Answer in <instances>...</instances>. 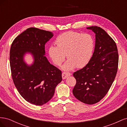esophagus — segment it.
Returning <instances> with one entry per match:
<instances>
[{
  "instance_id": "1",
  "label": "esophagus",
  "mask_w": 127,
  "mask_h": 127,
  "mask_svg": "<svg viewBox=\"0 0 127 127\" xmlns=\"http://www.w3.org/2000/svg\"><path fill=\"white\" fill-rule=\"evenodd\" d=\"M71 74L69 72H64L62 74V77L63 79H65L67 78L68 76H70Z\"/></svg>"
}]
</instances>
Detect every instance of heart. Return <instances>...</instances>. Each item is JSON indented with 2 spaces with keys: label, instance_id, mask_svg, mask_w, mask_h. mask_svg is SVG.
I'll return each mask as SVG.
<instances>
[{
  "label": "heart",
  "instance_id": "b5f03b06",
  "mask_svg": "<svg viewBox=\"0 0 127 127\" xmlns=\"http://www.w3.org/2000/svg\"><path fill=\"white\" fill-rule=\"evenodd\" d=\"M55 45H50L48 53L52 62L60 66L67 55L68 60L62 66L64 70L69 71L77 67L83 68L89 63L93 55L95 40L89 33L69 31L57 37Z\"/></svg>",
  "mask_w": 127,
  "mask_h": 127
}]
</instances>
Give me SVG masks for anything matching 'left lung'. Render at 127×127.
I'll return each mask as SVG.
<instances>
[{
    "instance_id": "obj_1",
    "label": "left lung",
    "mask_w": 127,
    "mask_h": 127,
    "mask_svg": "<svg viewBox=\"0 0 127 127\" xmlns=\"http://www.w3.org/2000/svg\"><path fill=\"white\" fill-rule=\"evenodd\" d=\"M95 34L94 51L86 66L73 74L76 84L75 97L87 104L102 99L108 92L116 76L119 55L116 42L102 28L88 27Z\"/></svg>"
}]
</instances>
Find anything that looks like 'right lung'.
<instances>
[{
  "label": "right lung",
  "mask_w": 127,
  "mask_h": 127,
  "mask_svg": "<svg viewBox=\"0 0 127 127\" xmlns=\"http://www.w3.org/2000/svg\"><path fill=\"white\" fill-rule=\"evenodd\" d=\"M53 33L37 28L26 29L17 36L10 50V66L15 87L26 101L36 105L47 103L62 80L61 70L49 62L44 55L45 44ZM30 53L33 63L29 65L24 57Z\"/></svg>",
  "instance_id": "1"
}]
</instances>
